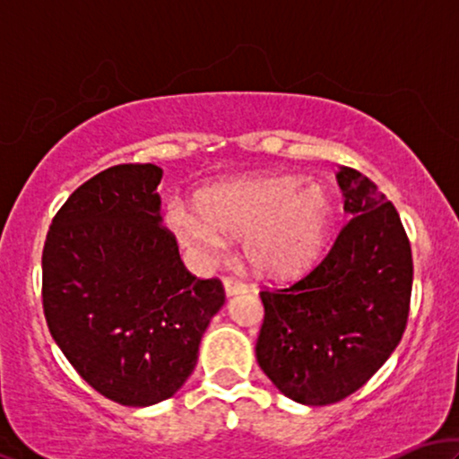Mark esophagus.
Segmentation results:
<instances>
[{
	"label": "esophagus",
	"instance_id": "1",
	"mask_svg": "<svg viewBox=\"0 0 459 459\" xmlns=\"http://www.w3.org/2000/svg\"><path fill=\"white\" fill-rule=\"evenodd\" d=\"M224 293L226 298H233V296H239V293H246L247 291V284L239 282V281H233V278H224Z\"/></svg>",
	"mask_w": 459,
	"mask_h": 459
}]
</instances>
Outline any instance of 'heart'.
<instances>
[{
    "label": "heart",
    "instance_id": "b5f03b06",
    "mask_svg": "<svg viewBox=\"0 0 459 459\" xmlns=\"http://www.w3.org/2000/svg\"><path fill=\"white\" fill-rule=\"evenodd\" d=\"M196 212L172 204L166 222L194 259L213 263L226 239H239L241 259L267 278H291L317 263L336 222L324 186H304L293 175L241 177L204 187Z\"/></svg>",
    "mask_w": 459,
    "mask_h": 459
}]
</instances>
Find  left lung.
Returning <instances> with one entry per match:
<instances>
[{"label":"left lung","instance_id":"left-lung-1","mask_svg":"<svg viewBox=\"0 0 459 459\" xmlns=\"http://www.w3.org/2000/svg\"><path fill=\"white\" fill-rule=\"evenodd\" d=\"M350 222L308 276L261 291L256 362L284 397L328 405L356 393L402 341L412 252L397 209L358 170L336 172Z\"/></svg>","mask_w":459,"mask_h":459}]
</instances>
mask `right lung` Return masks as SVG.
Masks as SVG:
<instances>
[{"instance_id": "right-lung-1", "label": "right lung", "mask_w": 459, "mask_h": 459, "mask_svg": "<svg viewBox=\"0 0 459 459\" xmlns=\"http://www.w3.org/2000/svg\"><path fill=\"white\" fill-rule=\"evenodd\" d=\"M161 177L152 163L99 172L62 204L43 250L51 336L94 391L131 408L186 384L224 307L222 282L192 276L161 226Z\"/></svg>"}]
</instances>
